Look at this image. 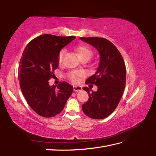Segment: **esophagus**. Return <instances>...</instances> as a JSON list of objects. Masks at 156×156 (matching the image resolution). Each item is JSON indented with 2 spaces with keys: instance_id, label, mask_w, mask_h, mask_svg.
Wrapping results in <instances>:
<instances>
[{
  "instance_id": "34e87169",
  "label": "esophagus",
  "mask_w": 156,
  "mask_h": 156,
  "mask_svg": "<svg viewBox=\"0 0 156 156\" xmlns=\"http://www.w3.org/2000/svg\"><path fill=\"white\" fill-rule=\"evenodd\" d=\"M82 87H80V86H74V90L75 92H78L82 90Z\"/></svg>"
}]
</instances>
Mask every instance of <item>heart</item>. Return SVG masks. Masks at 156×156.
Wrapping results in <instances>:
<instances>
[{"instance_id": "1", "label": "heart", "mask_w": 156, "mask_h": 156, "mask_svg": "<svg viewBox=\"0 0 156 156\" xmlns=\"http://www.w3.org/2000/svg\"><path fill=\"white\" fill-rule=\"evenodd\" d=\"M66 50L64 49H61L59 51L58 55V62L59 64H61L63 60V58H64V55L65 54ZM77 52L79 58L80 59H90L92 55V51L90 49L86 47V46H79L77 48ZM84 76V73L80 71H72L69 72L67 74V77L68 79H69L72 82H77L78 80L79 77H82V76Z\"/></svg>"}]
</instances>
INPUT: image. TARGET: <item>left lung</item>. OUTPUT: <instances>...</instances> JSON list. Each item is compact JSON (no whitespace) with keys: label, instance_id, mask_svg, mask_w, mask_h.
Listing matches in <instances>:
<instances>
[{"label":"left lung","instance_id":"left-lung-1","mask_svg":"<svg viewBox=\"0 0 156 156\" xmlns=\"http://www.w3.org/2000/svg\"><path fill=\"white\" fill-rule=\"evenodd\" d=\"M80 39L94 46L100 54L97 71L85 82L96 85L98 90L90 92L88 87L83 88L89 98L82 105V111L90 118L105 119L115 110L123 94L126 83L124 59L117 48L107 39L90 37Z\"/></svg>","mask_w":156,"mask_h":156}]
</instances>
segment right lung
I'll list each match as a JSON object with an SVG mask.
<instances>
[{
    "mask_svg": "<svg viewBox=\"0 0 156 156\" xmlns=\"http://www.w3.org/2000/svg\"><path fill=\"white\" fill-rule=\"evenodd\" d=\"M76 38L41 35L26 46L20 59L18 78L20 88L28 105L41 117H54L64 109L73 92V87L63 81L49 84L58 68L59 51Z\"/></svg>",
    "mask_w": 156,
    "mask_h": 156,
    "instance_id": "add662e5",
    "label": "right lung"
}]
</instances>
